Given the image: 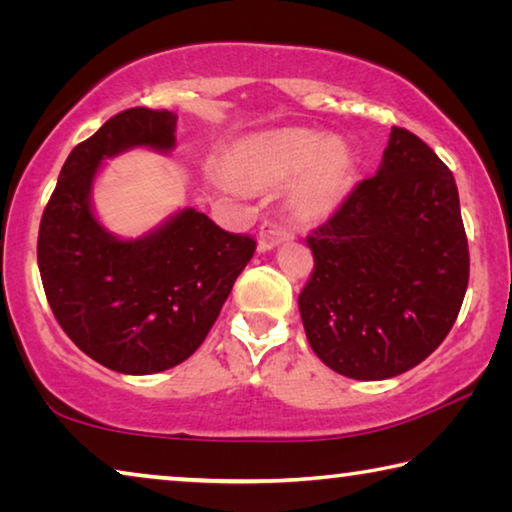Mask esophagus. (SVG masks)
I'll return each instance as SVG.
<instances>
[{"label": "esophagus", "instance_id": "1", "mask_svg": "<svg viewBox=\"0 0 512 512\" xmlns=\"http://www.w3.org/2000/svg\"><path fill=\"white\" fill-rule=\"evenodd\" d=\"M293 239V232L282 228V225H277L273 221H264L262 228H259V237H257V248L266 253V250H273L275 246H280L282 241H291Z\"/></svg>", "mask_w": 512, "mask_h": 512}]
</instances>
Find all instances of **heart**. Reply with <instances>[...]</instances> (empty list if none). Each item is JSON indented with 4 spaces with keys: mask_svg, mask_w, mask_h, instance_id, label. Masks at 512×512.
<instances>
[{
    "mask_svg": "<svg viewBox=\"0 0 512 512\" xmlns=\"http://www.w3.org/2000/svg\"><path fill=\"white\" fill-rule=\"evenodd\" d=\"M231 176H216V185L237 189L280 185L293 178L289 203L300 219L320 221L339 210L354 180V155L339 137H325L311 128H277L250 135L230 158Z\"/></svg>",
    "mask_w": 512,
    "mask_h": 512,
    "instance_id": "b5f03b06",
    "label": "heart"
}]
</instances>
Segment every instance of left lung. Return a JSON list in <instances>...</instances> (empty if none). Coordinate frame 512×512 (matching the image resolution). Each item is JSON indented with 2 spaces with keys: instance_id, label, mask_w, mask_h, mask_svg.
Returning a JSON list of instances; mask_svg holds the SVG:
<instances>
[{
  "instance_id": "1",
  "label": "left lung",
  "mask_w": 512,
  "mask_h": 512,
  "mask_svg": "<svg viewBox=\"0 0 512 512\" xmlns=\"http://www.w3.org/2000/svg\"><path fill=\"white\" fill-rule=\"evenodd\" d=\"M314 273L298 296L316 357L377 381L411 370L461 311L470 253L452 171L406 128L384 158L307 237Z\"/></svg>"
}]
</instances>
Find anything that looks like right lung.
<instances>
[{"mask_svg":"<svg viewBox=\"0 0 512 512\" xmlns=\"http://www.w3.org/2000/svg\"><path fill=\"white\" fill-rule=\"evenodd\" d=\"M178 117L128 108L74 146L42 212L38 266L58 325L90 359L153 375L205 341L257 241L221 230L194 207L137 239H119L92 210L101 162L135 146L169 153Z\"/></svg>","mask_w":512,"mask_h":512,"instance_id":"obj_1","label":"right lung"}]
</instances>
